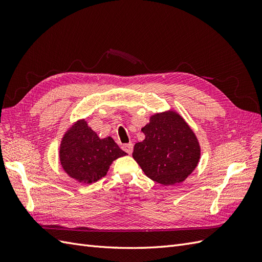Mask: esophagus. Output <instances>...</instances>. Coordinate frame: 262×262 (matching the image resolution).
Instances as JSON below:
<instances>
[{
    "instance_id": "1",
    "label": "esophagus",
    "mask_w": 262,
    "mask_h": 262,
    "mask_svg": "<svg viewBox=\"0 0 262 262\" xmlns=\"http://www.w3.org/2000/svg\"><path fill=\"white\" fill-rule=\"evenodd\" d=\"M122 149L124 152H126L128 154H131L133 152V144L132 143H128V144H123L122 145Z\"/></svg>"
}]
</instances>
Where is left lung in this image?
Here are the masks:
<instances>
[{
	"mask_svg": "<svg viewBox=\"0 0 262 262\" xmlns=\"http://www.w3.org/2000/svg\"><path fill=\"white\" fill-rule=\"evenodd\" d=\"M134 145L132 156L145 175L164 186L180 184L199 163L200 145L193 131L175 112L156 114Z\"/></svg>",
	"mask_w": 262,
	"mask_h": 262,
	"instance_id": "left-lung-1",
	"label": "left lung"
}]
</instances>
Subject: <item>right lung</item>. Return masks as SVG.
Masks as SVG:
<instances>
[{
	"mask_svg": "<svg viewBox=\"0 0 262 262\" xmlns=\"http://www.w3.org/2000/svg\"><path fill=\"white\" fill-rule=\"evenodd\" d=\"M125 154L110 137L99 139L84 120L66 133L60 145L63 169L84 184H92L106 176L112 163Z\"/></svg>",
	"mask_w": 262,
	"mask_h": 262,
	"instance_id": "obj_1",
	"label": "right lung"
}]
</instances>
